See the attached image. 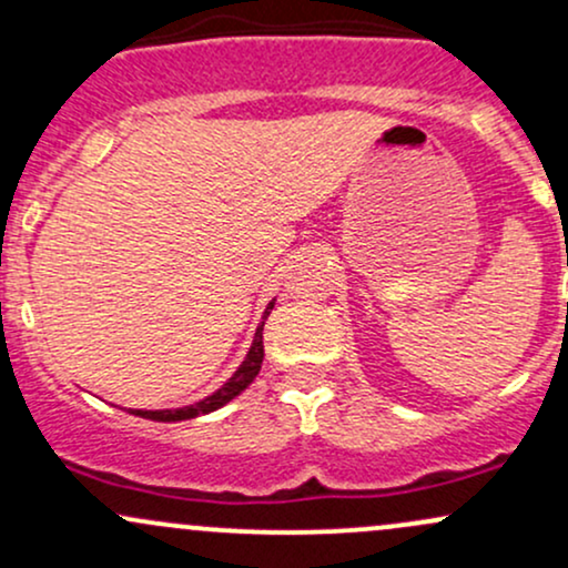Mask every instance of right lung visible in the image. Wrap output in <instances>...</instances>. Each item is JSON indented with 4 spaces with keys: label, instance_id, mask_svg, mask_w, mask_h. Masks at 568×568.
<instances>
[{
    "label": "right lung",
    "instance_id": "obj_1",
    "mask_svg": "<svg viewBox=\"0 0 568 568\" xmlns=\"http://www.w3.org/2000/svg\"><path fill=\"white\" fill-rule=\"evenodd\" d=\"M272 306L275 302H270L264 312V321L270 317ZM264 323L256 328V338H253L251 344V352H247V357L243 361V366L234 371V376L230 382L224 384V387L219 389V393H213L211 397H205V400L194 403V406H184V408H173V410H133L130 408V414L135 416H143V419H152V422H181V419H194V416H202V414H211V410H216L224 406V403H230L232 397H237L243 389L256 379V374L262 371V361H264Z\"/></svg>",
    "mask_w": 568,
    "mask_h": 568
}]
</instances>
